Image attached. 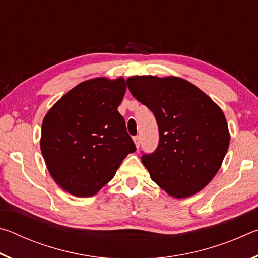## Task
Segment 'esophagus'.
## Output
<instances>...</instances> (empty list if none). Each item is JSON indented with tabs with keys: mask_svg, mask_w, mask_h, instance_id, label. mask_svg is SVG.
I'll list each match as a JSON object with an SVG mask.
<instances>
[{
	"mask_svg": "<svg viewBox=\"0 0 258 258\" xmlns=\"http://www.w3.org/2000/svg\"><path fill=\"white\" fill-rule=\"evenodd\" d=\"M133 140H134V142H135V146H137V148H139L140 147V143H141V138H140L139 135H137V137L133 138Z\"/></svg>",
	"mask_w": 258,
	"mask_h": 258,
	"instance_id": "1",
	"label": "esophagus"
}]
</instances>
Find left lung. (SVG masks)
Listing matches in <instances>:
<instances>
[{"mask_svg":"<svg viewBox=\"0 0 258 258\" xmlns=\"http://www.w3.org/2000/svg\"><path fill=\"white\" fill-rule=\"evenodd\" d=\"M126 83L158 124V146L141 157L151 180L173 197L197 194L215 176L228 151L230 134L223 111L182 78L134 76Z\"/></svg>","mask_w":258,"mask_h":258,"instance_id":"8db88e82","label":"left lung"}]
</instances>
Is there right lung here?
<instances>
[{
	"label": "right lung",
	"mask_w": 258,
	"mask_h": 258,
	"mask_svg": "<svg viewBox=\"0 0 258 258\" xmlns=\"http://www.w3.org/2000/svg\"><path fill=\"white\" fill-rule=\"evenodd\" d=\"M125 91L124 78H94L74 87L46 113L41 151L51 176L69 194L95 195L137 150L117 110Z\"/></svg>",
	"instance_id": "add662e5"
}]
</instances>
